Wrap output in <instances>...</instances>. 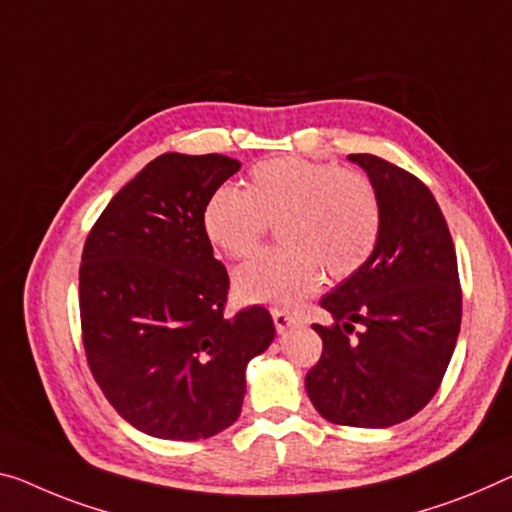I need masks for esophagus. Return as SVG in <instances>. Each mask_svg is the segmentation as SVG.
<instances>
[{"label": "esophagus", "instance_id": "obj_1", "mask_svg": "<svg viewBox=\"0 0 512 512\" xmlns=\"http://www.w3.org/2000/svg\"><path fill=\"white\" fill-rule=\"evenodd\" d=\"M272 320H274V327H277L279 334L288 332V329L295 325V316H290L288 311H281V309L272 311Z\"/></svg>", "mask_w": 512, "mask_h": 512}]
</instances>
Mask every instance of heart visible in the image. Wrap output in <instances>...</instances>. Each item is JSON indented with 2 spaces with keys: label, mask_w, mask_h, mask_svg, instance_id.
I'll return each mask as SVG.
<instances>
[{
  "label": "heart",
  "mask_w": 512,
  "mask_h": 512,
  "mask_svg": "<svg viewBox=\"0 0 512 512\" xmlns=\"http://www.w3.org/2000/svg\"><path fill=\"white\" fill-rule=\"evenodd\" d=\"M203 233L224 256L242 258L277 222V249L256 254L233 274L242 302L293 309L322 281L359 272L380 238V199L352 169L286 155L258 162L245 190L224 185L203 208Z\"/></svg>",
  "instance_id": "b5f03b06"
}]
</instances>
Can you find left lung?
Segmentation results:
<instances>
[{"label":"left lung","mask_w":512,"mask_h":512,"mask_svg":"<svg viewBox=\"0 0 512 512\" xmlns=\"http://www.w3.org/2000/svg\"><path fill=\"white\" fill-rule=\"evenodd\" d=\"M380 199L373 256L320 300L332 313L306 393L338 426L389 428L412 419L435 396L462 320L458 258L435 196L377 155H348ZM360 332H354V325Z\"/></svg>","instance_id":"obj_1"}]
</instances>
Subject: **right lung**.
I'll return each mask as SVG.
<instances>
[{
  "mask_svg": "<svg viewBox=\"0 0 512 512\" xmlns=\"http://www.w3.org/2000/svg\"><path fill=\"white\" fill-rule=\"evenodd\" d=\"M238 169L217 153L155 157L84 242L86 361L114 410L151 437L194 442L229 428L249 359L274 338L263 306L224 316L229 274L203 233L210 194Z\"/></svg>",
  "mask_w": 512,
  "mask_h": 512,
  "instance_id": "add662e5",
  "label": "right lung"
}]
</instances>
